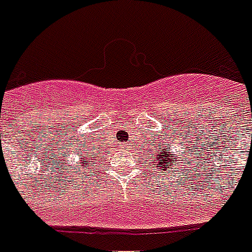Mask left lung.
Returning <instances> with one entry per match:
<instances>
[{
  "instance_id": "left-lung-1",
  "label": "left lung",
  "mask_w": 252,
  "mask_h": 252,
  "mask_svg": "<svg viewBox=\"0 0 252 252\" xmlns=\"http://www.w3.org/2000/svg\"><path fill=\"white\" fill-rule=\"evenodd\" d=\"M152 158H153V170L160 169V170H165L168 172L169 169H173V162H174V158H170V147L164 148V149H160L157 151L156 157H155V153L152 155Z\"/></svg>"
}]
</instances>
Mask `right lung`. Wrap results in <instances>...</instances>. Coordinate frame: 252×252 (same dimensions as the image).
I'll return each mask as SVG.
<instances>
[{
	"label": "right lung",
	"mask_w": 252,
	"mask_h": 252,
	"mask_svg": "<svg viewBox=\"0 0 252 252\" xmlns=\"http://www.w3.org/2000/svg\"><path fill=\"white\" fill-rule=\"evenodd\" d=\"M80 156H82V153H80ZM83 157V164H80L79 165V168H94V165H92V160H91V157H87L86 155Z\"/></svg>",
	"instance_id": "1"
}]
</instances>
